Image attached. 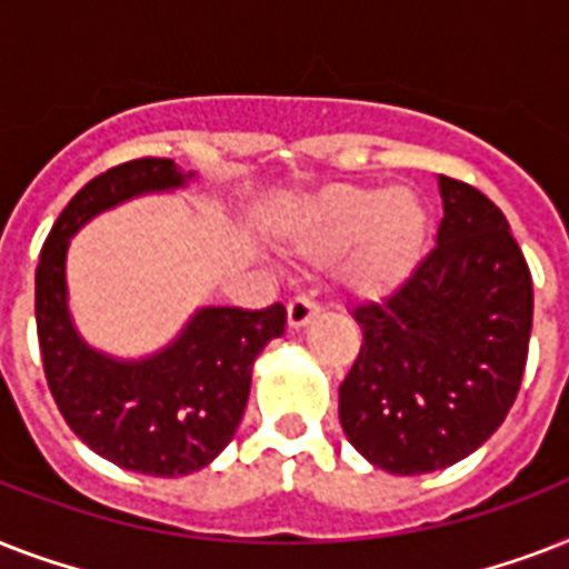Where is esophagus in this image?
I'll return each instance as SVG.
<instances>
[{
  "label": "esophagus",
  "mask_w": 569,
  "mask_h": 569,
  "mask_svg": "<svg viewBox=\"0 0 569 569\" xmlns=\"http://www.w3.org/2000/svg\"><path fill=\"white\" fill-rule=\"evenodd\" d=\"M319 312H321L319 301H312V298H307V295H298V298L289 303V325H292L295 330L303 328V325H310Z\"/></svg>",
  "instance_id": "1"
}]
</instances>
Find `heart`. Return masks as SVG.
Segmentation results:
<instances>
[{
  "label": "heart",
  "instance_id": "1",
  "mask_svg": "<svg viewBox=\"0 0 569 569\" xmlns=\"http://www.w3.org/2000/svg\"><path fill=\"white\" fill-rule=\"evenodd\" d=\"M425 239V206L410 189L333 186L295 218V241L307 257H348V280L380 295L410 271Z\"/></svg>",
  "mask_w": 569,
  "mask_h": 569
}]
</instances>
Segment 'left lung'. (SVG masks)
<instances>
[{"instance_id": "obj_1", "label": "left lung", "mask_w": 569, "mask_h": 569, "mask_svg": "<svg viewBox=\"0 0 569 569\" xmlns=\"http://www.w3.org/2000/svg\"><path fill=\"white\" fill-rule=\"evenodd\" d=\"M437 244L380 301L355 310L363 346L339 383V422L396 476L446 469L493 437L520 392L531 271L502 209L440 177Z\"/></svg>"}]
</instances>
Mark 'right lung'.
<instances>
[{
  "instance_id": "add662e5",
  "label": "right lung",
  "mask_w": 569,
  "mask_h": 569,
  "mask_svg": "<svg viewBox=\"0 0 569 569\" xmlns=\"http://www.w3.org/2000/svg\"><path fill=\"white\" fill-rule=\"evenodd\" d=\"M173 159H132L76 191L52 223L34 271V319L49 392L79 440L132 472L177 478L209 467L232 440L253 360L283 337L286 307H203L147 360H114L76 333L67 310V244L82 223L129 197L182 189Z\"/></svg>"
}]
</instances>
